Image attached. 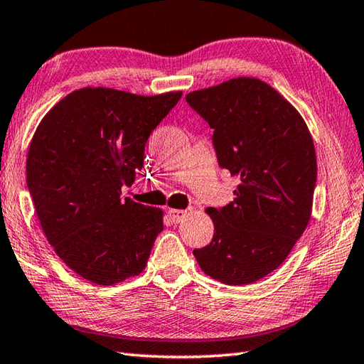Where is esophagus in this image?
Instances as JSON below:
<instances>
[{
	"instance_id": "esophagus-1",
	"label": "esophagus",
	"mask_w": 364,
	"mask_h": 364,
	"mask_svg": "<svg viewBox=\"0 0 364 364\" xmlns=\"http://www.w3.org/2000/svg\"><path fill=\"white\" fill-rule=\"evenodd\" d=\"M188 211L184 210H168V218L172 219L173 223H180L184 218H186Z\"/></svg>"
}]
</instances>
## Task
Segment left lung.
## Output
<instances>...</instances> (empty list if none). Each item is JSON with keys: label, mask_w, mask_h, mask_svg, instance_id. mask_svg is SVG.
<instances>
[{"label": "left lung", "mask_w": 364, "mask_h": 364, "mask_svg": "<svg viewBox=\"0 0 364 364\" xmlns=\"http://www.w3.org/2000/svg\"><path fill=\"white\" fill-rule=\"evenodd\" d=\"M186 102L210 123L219 166L241 180L233 202L206 210L214 236L194 257L218 282H258L288 258L310 222L318 176L310 129L288 100L257 78L194 90Z\"/></svg>", "instance_id": "8db88e82"}]
</instances>
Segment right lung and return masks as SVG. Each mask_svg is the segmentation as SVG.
Listing matches in <instances>:
<instances>
[{
    "label": "right lung",
    "mask_w": 364,
    "mask_h": 364,
    "mask_svg": "<svg viewBox=\"0 0 364 364\" xmlns=\"http://www.w3.org/2000/svg\"><path fill=\"white\" fill-rule=\"evenodd\" d=\"M181 95L82 87L38 123L26 159L37 218L58 257L92 283H120L146 266L162 210L122 200V188L134 183L151 131Z\"/></svg>",
    "instance_id": "obj_1"
}]
</instances>
